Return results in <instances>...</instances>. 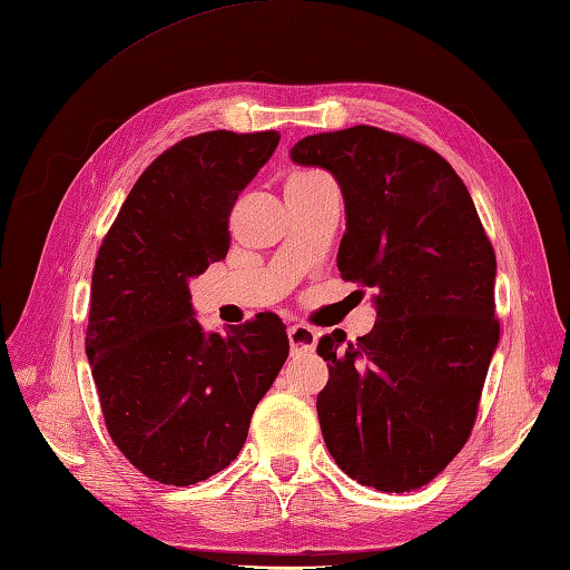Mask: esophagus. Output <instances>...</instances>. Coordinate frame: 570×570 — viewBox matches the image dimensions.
I'll list each match as a JSON object with an SVG mask.
<instances>
[{
    "label": "esophagus",
    "mask_w": 570,
    "mask_h": 570,
    "mask_svg": "<svg viewBox=\"0 0 570 570\" xmlns=\"http://www.w3.org/2000/svg\"><path fill=\"white\" fill-rule=\"evenodd\" d=\"M288 345H292V353H313L318 345V331H313L311 325L296 323L288 328Z\"/></svg>",
    "instance_id": "34e87169"
}]
</instances>
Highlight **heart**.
I'll return each mask as SVG.
<instances>
[{"mask_svg": "<svg viewBox=\"0 0 570 570\" xmlns=\"http://www.w3.org/2000/svg\"><path fill=\"white\" fill-rule=\"evenodd\" d=\"M311 176H318V174H296V176H292L288 180H304V178H311Z\"/></svg>", "mask_w": 570, "mask_h": 570, "instance_id": "obj_1", "label": "heart"}]
</instances>
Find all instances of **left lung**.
<instances>
[{"label":"left lung","mask_w":570,"mask_h":570,"mask_svg":"<svg viewBox=\"0 0 570 570\" xmlns=\"http://www.w3.org/2000/svg\"><path fill=\"white\" fill-rule=\"evenodd\" d=\"M292 161L331 171L347 227L345 282L374 288V328L323 335L325 445L345 475L382 492L431 482L465 445L500 321L494 249L463 180L441 154L377 127L304 137Z\"/></svg>","instance_id":"8db88e82"}]
</instances>
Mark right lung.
<instances>
[{"mask_svg":"<svg viewBox=\"0 0 570 570\" xmlns=\"http://www.w3.org/2000/svg\"><path fill=\"white\" fill-rule=\"evenodd\" d=\"M276 144L272 129L180 139L139 176L95 259L85 353L105 426L161 485H196L233 463L288 357L276 313L205 333L188 292L225 259L229 213Z\"/></svg>","mask_w":570,"mask_h":570,"instance_id":"obj_1","label":"right lung"}]
</instances>
